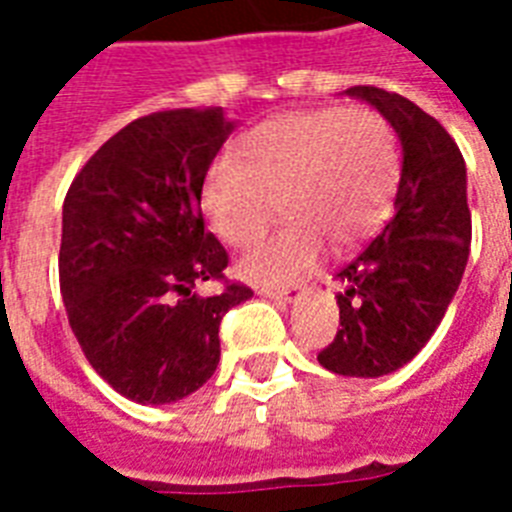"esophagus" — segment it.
Segmentation results:
<instances>
[{
	"mask_svg": "<svg viewBox=\"0 0 512 512\" xmlns=\"http://www.w3.org/2000/svg\"><path fill=\"white\" fill-rule=\"evenodd\" d=\"M300 289H303V287H287V289L257 287V295L268 297V300H273V303H279V305H289L297 295H300Z\"/></svg>",
	"mask_w": 512,
	"mask_h": 512,
	"instance_id": "obj_1",
	"label": "esophagus"
}]
</instances>
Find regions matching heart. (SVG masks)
Wrapping results in <instances>:
<instances>
[{
  "mask_svg": "<svg viewBox=\"0 0 512 512\" xmlns=\"http://www.w3.org/2000/svg\"><path fill=\"white\" fill-rule=\"evenodd\" d=\"M241 162L220 156L201 183L212 231L249 247L271 220L276 199L287 223L241 257V279L276 287L319 260L324 239L342 249L388 217L398 188V143L372 108H308L265 119L244 135Z\"/></svg>",
  "mask_w": 512,
  "mask_h": 512,
  "instance_id": "1",
  "label": "heart"
}]
</instances>
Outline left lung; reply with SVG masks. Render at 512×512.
<instances>
[{"mask_svg":"<svg viewBox=\"0 0 512 512\" xmlns=\"http://www.w3.org/2000/svg\"><path fill=\"white\" fill-rule=\"evenodd\" d=\"M401 143L393 217L337 279L340 327L319 364L342 377H382L409 364L444 319L470 255L468 172L452 135L412 100L350 87Z\"/></svg>","mask_w":512,"mask_h":512,"instance_id":"left-lung-1","label":"left lung"}]
</instances>
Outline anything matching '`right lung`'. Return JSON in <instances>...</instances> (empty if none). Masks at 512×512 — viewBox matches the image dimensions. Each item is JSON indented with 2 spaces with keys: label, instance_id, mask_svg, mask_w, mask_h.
I'll list each match as a JSON object with an SVG mask.
<instances>
[{
  "label": "right lung",
  "instance_id": "obj_1",
  "mask_svg": "<svg viewBox=\"0 0 512 512\" xmlns=\"http://www.w3.org/2000/svg\"><path fill=\"white\" fill-rule=\"evenodd\" d=\"M236 122L223 108L143 116L92 154L63 201L60 292L68 324L103 380L135 404H172L215 374L220 321L252 297H215L223 244L204 228L201 183Z\"/></svg>",
  "mask_w": 512,
  "mask_h": 512
}]
</instances>
